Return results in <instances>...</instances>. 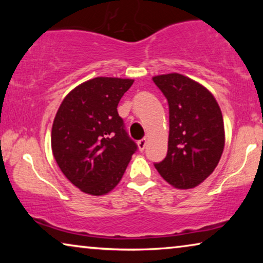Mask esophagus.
Here are the masks:
<instances>
[{
    "label": "esophagus",
    "mask_w": 263,
    "mask_h": 263,
    "mask_svg": "<svg viewBox=\"0 0 263 263\" xmlns=\"http://www.w3.org/2000/svg\"><path fill=\"white\" fill-rule=\"evenodd\" d=\"M146 145H147V140L143 138V139H141V140H139L138 141V147H139V151H142L146 148Z\"/></svg>",
    "instance_id": "esophagus-1"
}]
</instances>
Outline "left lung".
<instances>
[{
	"label": "left lung",
	"instance_id": "1",
	"mask_svg": "<svg viewBox=\"0 0 263 263\" xmlns=\"http://www.w3.org/2000/svg\"><path fill=\"white\" fill-rule=\"evenodd\" d=\"M168 103L167 154L154 166L177 189L195 188L220 160L225 146L224 121L213 95L178 73L153 77Z\"/></svg>",
	"mask_w": 263,
	"mask_h": 263
}]
</instances>
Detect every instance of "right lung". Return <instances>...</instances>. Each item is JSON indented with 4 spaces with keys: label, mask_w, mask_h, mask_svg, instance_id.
<instances>
[{
    "label": "right lung",
    "mask_w": 263,
    "mask_h": 263,
    "mask_svg": "<svg viewBox=\"0 0 263 263\" xmlns=\"http://www.w3.org/2000/svg\"><path fill=\"white\" fill-rule=\"evenodd\" d=\"M134 80L95 78L63 99L52 123L51 148L63 175L89 195H105L138 149L117 105Z\"/></svg>",
    "instance_id": "add662e5"
}]
</instances>
